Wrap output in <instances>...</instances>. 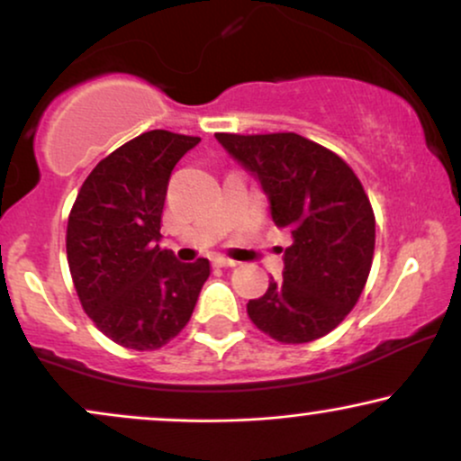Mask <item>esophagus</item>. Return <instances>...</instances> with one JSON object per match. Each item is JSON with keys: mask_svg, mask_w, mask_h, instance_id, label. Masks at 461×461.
<instances>
[{"mask_svg": "<svg viewBox=\"0 0 461 461\" xmlns=\"http://www.w3.org/2000/svg\"><path fill=\"white\" fill-rule=\"evenodd\" d=\"M214 266H219V268H234L236 262L230 258H214Z\"/></svg>", "mask_w": 461, "mask_h": 461, "instance_id": "esophagus-1", "label": "esophagus"}]
</instances>
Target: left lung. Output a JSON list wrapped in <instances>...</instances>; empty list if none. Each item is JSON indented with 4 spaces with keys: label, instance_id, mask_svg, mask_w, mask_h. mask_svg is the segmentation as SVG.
<instances>
[{
    "label": "left lung",
    "instance_id": "left-lung-1",
    "mask_svg": "<svg viewBox=\"0 0 461 461\" xmlns=\"http://www.w3.org/2000/svg\"><path fill=\"white\" fill-rule=\"evenodd\" d=\"M216 140L258 177L275 225L294 238L284 281L249 301V318L281 343L329 335L357 304L374 259L375 219L363 185L346 160L296 132Z\"/></svg>",
    "mask_w": 461,
    "mask_h": 461
}]
</instances>
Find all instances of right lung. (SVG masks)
I'll return each mask as SVG.
<instances>
[{
    "instance_id": "obj_1",
    "label": "right lung",
    "mask_w": 461,
    "mask_h": 461,
    "mask_svg": "<svg viewBox=\"0 0 461 461\" xmlns=\"http://www.w3.org/2000/svg\"><path fill=\"white\" fill-rule=\"evenodd\" d=\"M199 137L148 131L103 158L83 182L66 230L81 307L111 341L158 350L186 326L210 262L160 249L169 176Z\"/></svg>"
}]
</instances>
